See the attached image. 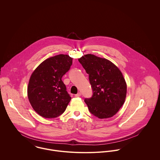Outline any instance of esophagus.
Returning a JSON list of instances; mask_svg holds the SVG:
<instances>
[{"label": "esophagus", "instance_id": "34e87169", "mask_svg": "<svg viewBox=\"0 0 160 160\" xmlns=\"http://www.w3.org/2000/svg\"><path fill=\"white\" fill-rule=\"evenodd\" d=\"M75 96H76V97H81V92H78L77 94H76V95H75Z\"/></svg>", "mask_w": 160, "mask_h": 160}]
</instances>
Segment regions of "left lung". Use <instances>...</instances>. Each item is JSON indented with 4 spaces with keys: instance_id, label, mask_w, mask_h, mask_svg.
Listing matches in <instances>:
<instances>
[{
    "instance_id": "left-lung-1",
    "label": "left lung",
    "mask_w": 160,
    "mask_h": 160,
    "mask_svg": "<svg viewBox=\"0 0 160 160\" xmlns=\"http://www.w3.org/2000/svg\"><path fill=\"white\" fill-rule=\"evenodd\" d=\"M78 60L89 74L93 90L91 98L84 100L90 112L100 119L113 116L126 97L127 84L121 71L110 60L93 54Z\"/></svg>"
}]
</instances>
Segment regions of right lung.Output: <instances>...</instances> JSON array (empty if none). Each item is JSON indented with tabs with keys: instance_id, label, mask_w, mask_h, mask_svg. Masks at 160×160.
Returning a JSON list of instances; mask_svg holds the SVG:
<instances>
[{
	"instance_id": "add662e5",
	"label": "right lung",
	"mask_w": 160,
	"mask_h": 160,
	"mask_svg": "<svg viewBox=\"0 0 160 160\" xmlns=\"http://www.w3.org/2000/svg\"><path fill=\"white\" fill-rule=\"evenodd\" d=\"M72 58L60 54L42 62L32 72L28 86V97L34 110L46 118L62 114L71 98L62 80Z\"/></svg>"
}]
</instances>
